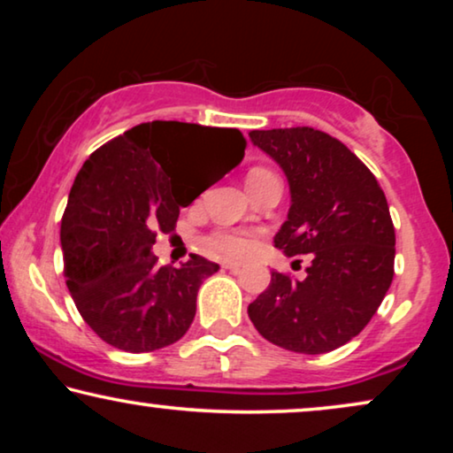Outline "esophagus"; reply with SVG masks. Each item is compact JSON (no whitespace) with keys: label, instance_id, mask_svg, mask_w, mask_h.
Returning a JSON list of instances; mask_svg holds the SVG:
<instances>
[{"label":"esophagus","instance_id":"obj_1","mask_svg":"<svg viewBox=\"0 0 453 453\" xmlns=\"http://www.w3.org/2000/svg\"><path fill=\"white\" fill-rule=\"evenodd\" d=\"M222 268L228 270V272H239L241 270V264H237V262H225V264H222Z\"/></svg>","mask_w":453,"mask_h":453}]
</instances>
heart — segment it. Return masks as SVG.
<instances>
[{
    "label": "heart",
    "instance_id": "1",
    "mask_svg": "<svg viewBox=\"0 0 453 453\" xmlns=\"http://www.w3.org/2000/svg\"><path fill=\"white\" fill-rule=\"evenodd\" d=\"M262 173H270V171L253 169V171H250L247 179L253 175H262ZM206 245L210 251L216 253V256H220V257H239V256H243L247 250H250V241H247L243 234L231 233V231H219V233L210 234Z\"/></svg>",
    "mask_w": 453,
    "mask_h": 453
}]
</instances>
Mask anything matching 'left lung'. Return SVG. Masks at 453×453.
I'll return each instance as SVG.
<instances>
[{
    "instance_id": "obj_1",
    "label": "left lung",
    "mask_w": 453,
    "mask_h": 453,
    "mask_svg": "<svg viewBox=\"0 0 453 453\" xmlns=\"http://www.w3.org/2000/svg\"><path fill=\"white\" fill-rule=\"evenodd\" d=\"M250 138L280 165L290 188L274 245L288 257L311 253V265L303 280L272 272L247 313L280 349H340L369 324L392 284L395 233L386 194L355 152L319 129H256Z\"/></svg>"
}]
</instances>
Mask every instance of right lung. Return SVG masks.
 Returning a JSON list of instances; mask_svg holds the SVG:
<instances>
[{
  "mask_svg": "<svg viewBox=\"0 0 453 453\" xmlns=\"http://www.w3.org/2000/svg\"><path fill=\"white\" fill-rule=\"evenodd\" d=\"M239 129L197 123H140L90 154L61 219L65 284L80 315L104 342L150 352L177 342L196 318L202 282L219 264L191 253L179 268L157 265V231L203 189L188 171L220 157L216 181L245 157Z\"/></svg>",
  "mask_w": 453,
  "mask_h": 453,
  "instance_id": "right-lung-1",
  "label": "right lung"
}]
</instances>
